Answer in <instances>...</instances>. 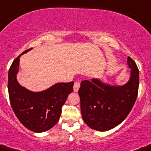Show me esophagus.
Segmentation results:
<instances>
[{
	"mask_svg": "<svg viewBox=\"0 0 151 151\" xmlns=\"http://www.w3.org/2000/svg\"><path fill=\"white\" fill-rule=\"evenodd\" d=\"M79 88H80V82H79V81H76L75 83H74V86H73L74 91L77 92V91H78Z\"/></svg>",
	"mask_w": 151,
	"mask_h": 151,
	"instance_id": "1",
	"label": "esophagus"
}]
</instances>
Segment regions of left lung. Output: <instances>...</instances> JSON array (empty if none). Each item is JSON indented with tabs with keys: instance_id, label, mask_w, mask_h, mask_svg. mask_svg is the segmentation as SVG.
I'll return each instance as SVG.
<instances>
[{
	"instance_id": "8db88e82",
	"label": "left lung",
	"mask_w": 151,
	"mask_h": 151,
	"mask_svg": "<svg viewBox=\"0 0 151 151\" xmlns=\"http://www.w3.org/2000/svg\"><path fill=\"white\" fill-rule=\"evenodd\" d=\"M131 69L130 78L123 86H113L97 78L85 80L81 83L78 94L83 121L94 130L112 129L127 118L136 101L139 88V70L128 57Z\"/></svg>"
}]
</instances>
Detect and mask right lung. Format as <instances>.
I'll list each match as a JSON object with an SVG mask.
<instances>
[{
  "instance_id": "1",
  "label": "right lung",
  "mask_w": 151,
  "mask_h": 151,
  "mask_svg": "<svg viewBox=\"0 0 151 151\" xmlns=\"http://www.w3.org/2000/svg\"><path fill=\"white\" fill-rule=\"evenodd\" d=\"M27 49L14 60L8 75V90L11 105L23 126L34 132H43L52 128L60 119L62 107L73 91V81L58 83L46 90L34 92L18 83L19 58L32 49Z\"/></svg>"
}]
</instances>
